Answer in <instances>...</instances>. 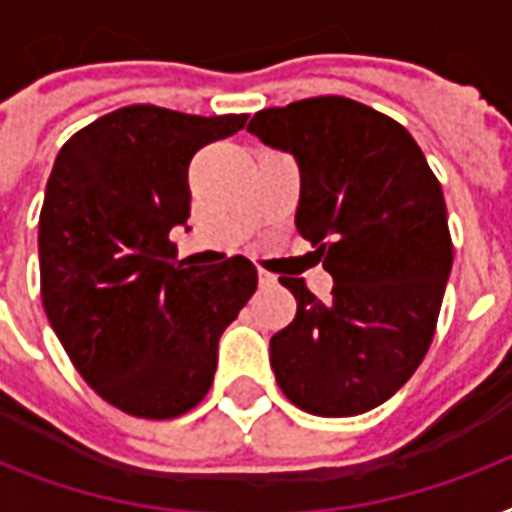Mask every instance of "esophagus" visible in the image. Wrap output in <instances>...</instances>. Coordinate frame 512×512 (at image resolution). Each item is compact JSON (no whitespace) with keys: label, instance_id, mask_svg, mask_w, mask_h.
I'll return each mask as SVG.
<instances>
[{"label":"esophagus","instance_id":"obj_1","mask_svg":"<svg viewBox=\"0 0 512 512\" xmlns=\"http://www.w3.org/2000/svg\"><path fill=\"white\" fill-rule=\"evenodd\" d=\"M257 284H260V287H263V289L265 287H276V276L260 268V271H257Z\"/></svg>","mask_w":512,"mask_h":512}]
</instances>
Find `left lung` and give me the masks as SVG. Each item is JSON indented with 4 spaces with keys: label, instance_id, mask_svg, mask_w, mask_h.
Segmentation results:
<instances>
[{
    "label": "left lung",
    "instance_id": "1",
    "mask_svg": "<svg viewBox=\"0 0 512 512\" xmlns=\"http://www.w3.org/2000/svg\"><path fill=\"white\" fill-rule=\"evenodd\" d=\"M247 130L297 159L295 225L335 279L327 303L303 279H279L297 313L271 337L276 382L303 412H369L436 335L454 260L441 183L406 127L340 95L265 108Z\"/></svg>",
    "mask_w": 512,
    "mask_h": 512
}]
</instances>
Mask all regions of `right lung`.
<instances>
[{
  "mask_svg": "<svg viewBox=\"0 0 512 512\" xmlns=\"http://www.w3.org/2000/svg\"><path fill=\"white\" fill-rule=\"evenodd\" d=\"M247 114L124 106L60 148L39 215L42 303L84 382L116 409L172 420L207 396L217 340L255 295L247 257L177 263L188 164Z\"/></svg>",
  "mask_w": 512,
  "mask_h": 512,
  "instance_id": "1",
  "label": "right lung"
}]
</instances>
